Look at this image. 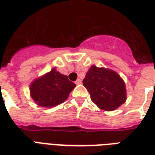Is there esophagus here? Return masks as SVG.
<instances>
[{"instance_id": "obj_1", "label": "esophagus", "mask_w": 155, "mask_h": 155, "mask_svg": "<svg viewBox=\"0 0 155 155\" xmlns=\"http://www.w3.org/2000/svg\"><path fill=\"white\" fill-rule=\"evenodd\" d=\"M75 84H76V85H81V80H80V79H78V80H77V81H75Z\"/></svg>"}]
</instances>
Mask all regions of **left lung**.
Returning a JSON list of instances; mask_svg holds the SVG:
<instances>
[{
  "label": "left lung",
  "instance_id": "8db88e82",
  "mask_svg": "<svg viewBox=\"0 0 155 155\" xmlns=\"http://www.w3.org/2000/svg\"><path fill=\"white\" fill-rule=\"evenodd\" d=\"M83 85L93 102L103 110H114L127 100L124 81L111 70L92 65L85 74Z\"/></svg>",
  "mask_w": 155,
  "mask_h": 155
}]
</instances>
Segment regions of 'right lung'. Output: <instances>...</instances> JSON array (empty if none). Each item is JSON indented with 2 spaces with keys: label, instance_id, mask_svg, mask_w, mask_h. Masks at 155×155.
Wrapping results in <instances>:
<instances>
[{
  "label": "right lung",
  "instance_id": "obj_1",
  "mask_svg": "<svg viewBox=\"0 0 155 155\" xmlns=\"http://www.w3.org/2000/svg\"><path fill=\"white\" fill-rule=\"evenodd\" d=\"M76 85L54 68L31 83L30 96L37 105L54 107L66 100Z\"/></svg>",
  "mask_w": 155,
  "mask_h": 155
}]
</instances>
